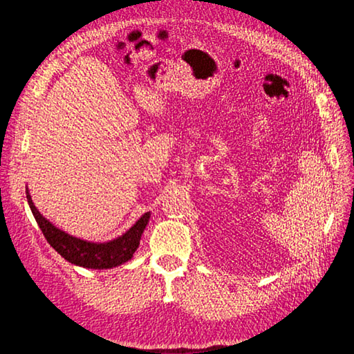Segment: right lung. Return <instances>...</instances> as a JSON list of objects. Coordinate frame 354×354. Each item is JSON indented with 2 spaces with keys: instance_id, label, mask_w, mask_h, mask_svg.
<instances>
[{
  "instance_id": "add662e5",
  "label": "right lung",
  "mask_w": 354,
  "mask_h": 354,
  "mask_svg": "<svg viewBox=\"0 0 354 354\" xmlns=\"http://www.w3.org/2000/svg\"><path fill=\"white\" fill-rule=\"evenodd\" d=\"M26 193L30 209H32L35 219L50 246L55 248L66 261L88 269H109L131 260L140 245L142 231H145L150 219V213H145L123 236L104 243H94L88 242V240L73 237L68 232L56 228L55 225L37 212L28 189H26Z\"/></svg>"
}]
</instances>
